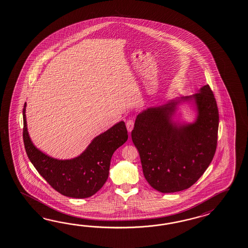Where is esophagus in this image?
Here are the masks:
<instances>
[{"label":"esophagus","instance_id":"1","mask_svg":"<svg viewBox=\"0 0 248 248\" xmlns=\"http://www.w3.org/2000/svg\"><path fill=\"white\" fill-rule=\"evenodd\" d=\"M126 126H127V131L129 133L131 132V131H132L133 127H134V121H127Z\"/></svg>","mask_w":248,"mask_h":248}]
</instances>
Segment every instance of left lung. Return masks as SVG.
<instances>
[{"mask_svg":"<svg viewBox=\"0 0 248 248\" xmlns=\"http://www.w3.org/2000/svg\"><path fill=\"white\" fill-rule=\"evenodd\" d=\"M184 102L194 104L193 123L173 120L177 106ZM218 127V107L208 85L190 96L142 110L131 138L150 186L161 193H174L195 184L213 161Z\"/></svg>","mask_w":248,"mask_h":248,"instance_id":"8db88e82","label":"left lung"}]
</instances>
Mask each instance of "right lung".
Listing matches in <instances>:
<instances>
[{"instance_id": "obj_1", "label": "right lung", "mask_w": 248, "mask_h": 248, "mask_svg": "<svg viewBox=\"0 0 248 248\" xmlns=\"http://www.w3.org/2000/svg\"><path fill=\"white\" fill-rule=\"evenodd\" d=\"M23 109V140L29 160L41 176L60 194L72 198H87L100 190L109 176L113 153L127 140L124 121H120L93 139L86 150L72 159L59 160L35 147L29 137Z\"/></svg>"}]
</instances>
